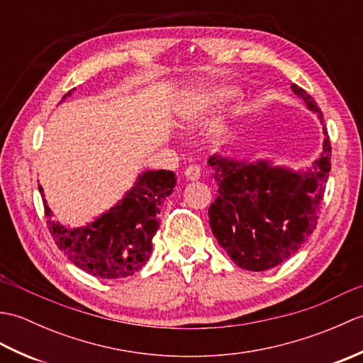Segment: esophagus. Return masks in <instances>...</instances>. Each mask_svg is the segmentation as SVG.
<instances>
[{
  "label": "esophagus",
  "mask_w": 363,
  "mask_h": 363,
  "mask_svg": "<svg viewBox=\"0 0 363 363\" xmlns=\"http://www.w3.org/2000/svg\"><path fill=\"white\" fill-rule=\"evenodd\" d=\"M184 176L187 177V181H198L199 176H201V167L199 165H190L184 172Z\"/></svg>",
  "instance_id": "obj_1"
}]
</instances>
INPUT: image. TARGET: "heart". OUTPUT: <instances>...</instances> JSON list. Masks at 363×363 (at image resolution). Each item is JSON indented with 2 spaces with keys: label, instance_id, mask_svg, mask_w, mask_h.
Instances as JSON below:
<instances>
[{
  "label": "heart",
  "instance_id": "b5f03b06",
  "mask_svg": "<svg viewBox=\"0 0 363 363\" xmlns=\"http://www.w3.org/2000/svg\"><path fill=\"white\" fill-rule=\"evenodd\" d=\"M238 98V91L230 87H217L191 99L181 109V118L187 123H196L206 113L230 104Z\"/></svg>",
  "mask_w": 363,
  "mask_h": 363
}]
</instances>
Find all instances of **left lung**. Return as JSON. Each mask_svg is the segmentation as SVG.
<instances>
[{"label":"left lung","instance_id":"obj_1","mask_svg":"<svg viewBox=\"0 0 363 363\" xmlns=\"http://www.w3.org/2000/svg\"><path fill=\"white\" fill-rule=\"evenodd\" d=\"M291 90L318 115L323 151L306 172L268 160H234L213 154L207 160L218 184L209 207L212 233L229 257L248 272H264L295 254L317 226L330 172V140L323 113L306 90Z\"/></svg>","mask_w":363,"mask_h":363}]
</instances>
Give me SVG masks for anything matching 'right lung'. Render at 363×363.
Segmentation results:
<instances>
[{
    "label": "right lung",
    "instance_id": "add662e5",
    "mask_svg": "<svg viewBox=\"0 0 363 363\" xmlns=\"http://www.w3.org/2000/svg\"><path fill=\"white\" fill-rule=\"evenodd\" d=\"M74 90V89H73ZM64 95L62 101L72 95ZM176 186L173 172L156 169L138 174L134 187L120 201L86 226L67 228L52 220V212L43 198L48 229L70 262L84 272L101 279H121L137 273L152 251V237L159 229L160 206Z\"/></svg>",
    "mask_w": 363,
    "mask_h": 363
}]
</instances>
